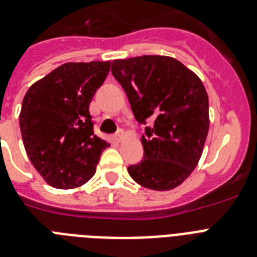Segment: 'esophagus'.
<instances>
[{"instance_id":"esophagus-1","label":"esophagus","mask_w":257,"mask_h":257,"mask_svg":"<svg viewBox=\"0 0 257 257\" xmlns=\"http://www.w3.org/2000/svg\"><path fill=\"white\" fill-rule=\"evenodd\" d=\"M124 137H125V133L122 129H118L116 135H114V139H116L117 141H122V139H124Z\"/></svg>"}]
</instances>
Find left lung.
Masks as SVG:
<instances>
[{
    "mask_svg": "<svg viewBox=\"0 0 257 257\" xmlns=\"http://www.w3.org/2000/svg\"><path fill=\"white\" fill-rule=\"evenodd\" d=\"M112 74L145 126L144 160L128 167L141 187L169 191L199 163L209 129L208 94L203 82L179 60L167 56L114 60Z\"/></svg>",
    "mask_w": 257,
    "mask_h": 257,
    "instance_id": "8db88e82",
    "label": "left lung"
}]
</instances>
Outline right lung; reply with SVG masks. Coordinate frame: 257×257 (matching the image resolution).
<instances>
[{"instance_id": "right-lung-1", "label": "right lung", "mask_w": 257, "mask_h": 257, "mask_svg": "<svg viewBox=\"0 0 257 257\" xmlns=\"http://www.w3.org/2000/svg\"><path fill=\"white\" fill-rule=\"evenodd\" d=\"M110 61L66 62L34 82L22 100L20 129L29 160L58 189L92 179L109 143L93 132L89 104Z\"/></svg>"}]
</instances>
